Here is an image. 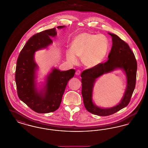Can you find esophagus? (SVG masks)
I'll use <instances>...</instances> for the list:
<instances>
[{"mask_svg": "<svg viewBox=\"0 0 148 148\" xmlns=\"http://www.w3.org/2000/svg\"><path fill=\"white\" fill-rule=\"evenodd\" d=\"M80 73H81V71H79V70H77V71L76 72H75V74H76V75H77V76L80 75Z\"/></svg>", "mask_w": 148, "mask_h": 148, "instance_id": "obj_1", "label": "esophagus"}]
</instances>
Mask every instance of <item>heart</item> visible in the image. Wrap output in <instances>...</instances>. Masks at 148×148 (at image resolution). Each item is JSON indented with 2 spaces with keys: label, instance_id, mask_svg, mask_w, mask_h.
<instances>
[{
  "label": "heart",
  "instance_id": "1",
  "mask_svg": "<svg viewBox=\"0 0 148 148\" xmlns=\"http://www.w3.org/2000/svg\"><path fill=\"white\" fill-rule=\"evenodd\" d=\"M109 48L106 36L83 32L76 36L71 44V51L66 52V60L71 64L82 59L83 64L89 68L100 65L105 60Z\"/></svg>",
  "mask_w": 148,
  "mask_h": 148
}]
</instances>
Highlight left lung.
<instances>
[{
  "label": "left lung",
  "instance_id": "obj_1",
  "mask_svg": "<svg viewBox=\"0 0 148 148\" xmlns=\"http://www.w3.org/2000/svg\"><path fill=\"white\" fill-rule=\"evenodd\" d=\"M112 36V46L108 56V60L95 68L85 70L81 74L84 104L89 112L94 114L107 116L127 106L130 102L136 83L137 63L135 56L128 45L118 36L108 33ZM121 69L127 77V87L123 98L118 105L104 109L96 106L92 101V91L96 79L105 73Z\"/></svg>",
  "mask_w": 148,
  "mask_h": 148
}]
</instances>
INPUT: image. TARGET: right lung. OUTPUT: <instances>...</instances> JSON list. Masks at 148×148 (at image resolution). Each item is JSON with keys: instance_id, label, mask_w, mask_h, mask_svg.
<instances>
[{"instance_id": "add662e5", "label": "right lung", "mask_w": 148, "mask_h": 148, "mask_svg": "<svg viewBox=\"0 0 148 148\" xmlns=\"http://www.w3.org/2000/svg\"><path fill=\"white\" fill-rule=\"evenodd\" d=\"M65 27L59 26L57 28ZM56 35V28L34 35L27 41L17 60L15 82L18 96L31 110L39 113L52 112L59 108L67 83L75 73L73 69L60 71L54 68L46 77L44 88L40 90L36 88V71L38 66L34 54L52 43L51 37Z\"/></svg>"}]
</instances>
